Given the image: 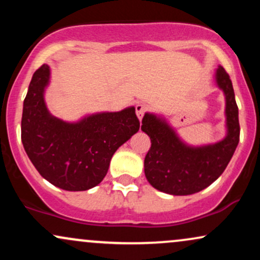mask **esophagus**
Masks as SVG:
<instances>
[{
	"instance_id": "1",
	"label": "esophagus",
	"mask_w": 260,
	"mask_h": 260,
	"mask_svg": "<svg viewBox=\"0 0 260 260\" xmlns=\"http://www.w3.org/2000/svg\"><path fill=\"white\" fill-rule=\"evenodd\" d=\"M148 107L147 105H144V104H138V105L136 106V112H137V116H138V118L140 121H142L143 116H144V113L147 112Z\"/></svg>"
}]
</instances>
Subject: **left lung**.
I'll return each instance as SVG.
<instances>
[{
  "label": "left lung",
  "instance_id": "left-lung-1",
  "mask_svg": "<svg viewBox=\"0 0 260 260\" xmlns=\"http://www.w3.org/2000/svg\"><path fill=\"white\" fill-rule=\"evenodd\" d=\"M215 83L225 95L226 136L214 144H187L165 117L147 112L142 131L150 137L151 147L144 160L149 183L172 196H188L210 186L229 165L240 142L238 107L230 76L221 66L215 72Z\"/></svg>",
  "mask_w": 260,
  "mask_h": 260
}]
</instances>
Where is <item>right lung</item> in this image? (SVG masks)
Instances as JSON below:
<instances>
[{
  "label": "right lung",
  "mask_w": 260,
  "mask_h": 260,
  "mask_svg": "<svg viewBox=\"0 0 260 260\" xmlns=\"http://www.w3.org/2000/svg\"><path fill=\"white\" fill-rule=\"evenodd\" d=\"M50 67L32 74L23 104L22 143L45 180L64 190H88L104 180L115 151L139 131L134 106L67 122L50 113L45 90Z\"/></svg>",
  "instance_id": "1"
}]
</instances>
